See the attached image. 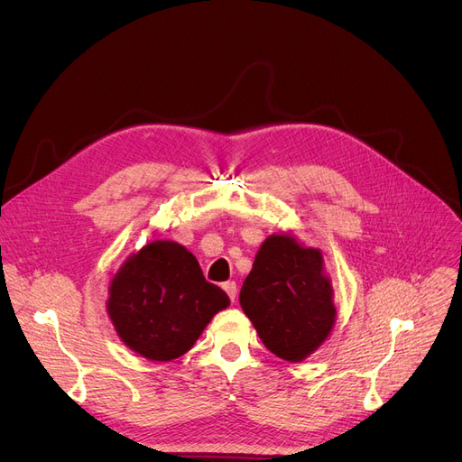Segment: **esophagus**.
<instances>
[{
	"instance_id": "obj_1",
	"label": "esophagus",
	"mask_w": 462,
	"mask_h": 462,
	"mask_svg": "<svg viewBox=\"0 0 462 462\" xmlns=\"http://www.w3.org/2000/svg\"><path fill=\"white\" fill-rule=\"evenodd\" d=\"M224 291H226L227 296L231 298V302L236 300V283H235V282H226V283H224Z\"/></svg>"
}]
</instances>
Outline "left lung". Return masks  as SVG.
<instances>
[{
    "mask_svg": "<svg viewBox=\"0 0 462 462\" xmlns=\"http://www.w3.org/2000/svg\"><path fill=\"white\" fill-rule=\"evenodd\" d=\"M240 306L273 355L287 362L313 355L336 322L320 250L302 246L292 235H270L242 283Z\"/></svg>",
    "mask_w": 462,
    "mask_h": 462,
    "instance_id": "obj_1",
    "label": "left lung"
}]
</instances>
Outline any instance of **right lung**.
<instances>
[{"instance_id": "add662e5", "label": "right lung", "mask_w": 462, "mask_h": 462, "mask_svg": "<svg viewBox=\"0 0 462 462\" xmlns=\"http://www.w3.org/2000/svg\"><path fill=\"white\" fill-rule=\"evenodd\" d=\"M229 296L201 273L198 259L171 240H154L130 255L107 298L121 341L152 362H170L194 346Z\"/></svg>"}]
</instances>
